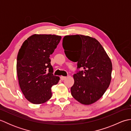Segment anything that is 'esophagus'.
<instances>
[{"instance_id":"obj_1","label":"esophagus","mask_w":131,"mask_h":131,"mask_svg":"<svg viewBox=\"0 0 131 131\" xmlns=\"http://www.w3.org/2000/svg\"><path fill=\"white\" fill-rule=\"evenodd\" d=\"M66 78V77H63V76H61V77H60V79H61V80H65Z\"/></svg>"}]
</instances>
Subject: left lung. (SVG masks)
Masks as SVG:
<instances>
[{
	"instance_id": "1",
	"label": "left lung",
	"mask_w": 131,
	"mask_h": 131,
	"mask_svg": "<svg viewBox=\"0 0 131 131\" xmlns=\"http://www.w3.org/2000/svg\"><path fill=\"white\" fill-rule=\"evenodd\" d=\"M62 46L69 60L84 70L73 75L71 95L80 104L89 105L101 98L112 80V63L95 38L83 35H66Z\"/></svg>"
}]
</instances>
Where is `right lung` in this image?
<instances>
[{
    "mask_svg": "<svg viewBox=\"0 0 131 131\" xmlns=\"http://www.w3.org/2000/svg\"><path fill=\"white\" fill-rule=\"evenodd\" d=\"M61 36L34 34L23 43L17 58L18 83L25 97L32 104H42L51 98V87L60 77L53 75L49 56Z\"/></svg>",
    "mask_w": 131,
    "mask_h": 131,
    "instance_id": "right-lung-1",
    "label": "right lung"
}]
</instances>
